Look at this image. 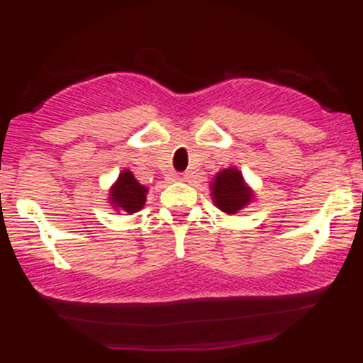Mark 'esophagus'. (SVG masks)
Returning a JSON list of instances; mask_svg holds the SVG:
<instances>
[{
	"label": "esophagus",
	"mask_w": 363,
	"mask_h": 363,
	"mask_svg": "<svg viewBox=\"0 0 363 363\" xmlns=\"http://www.w3.org/2000/svg\"><path fill=\"white\" fill-rule=\"evenodd\" d=\"M177 179H179V181H188L189 174H188V172H186V174H179Z\"/></svg>",
	"instance_id": "esophagus-1"
}]
</instances>
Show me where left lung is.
Returning a JSON list of instances; mask_svg holds the SVG:
<instances>
[{
	"label": "left lung",
	"instance_id": "obj_1",
	"mask_svg": "<svg viewBox=\"0 0 363 363\" xmlns=\"http://www.w3.org/2000/svg\"><path fill=\"white\" fill-rule=\"evenodd\" d=\"M211 195L216 207L221 208L225 214H235L255 199V193L244 182L242 174L233 167L218 172L211 184Z\"/></svg>",
	"mask_w": 363,
	"mask_h": 363
}]
</instances>
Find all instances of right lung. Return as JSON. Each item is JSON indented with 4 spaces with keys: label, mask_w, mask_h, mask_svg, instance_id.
I'll use <instances>...</instances> for the list:
<instances>
[{
    "label": "right lung",
    "mask_w": 363,
    "mask_h": 363,
    "mask_svg": "<svg viewBox=\"0 0 363 363\" xmlns=\"http://www.w3.org/2000/svg\"><path fill=\"white\" fill-rule=\"evenodd\" d=\"M145 195H147V188L142 186L130 170H123L111 188L108 203H112L116 211L133 214L144 207Z\"/></svg>",
    "instance_id": "1"
}]
</instances>
